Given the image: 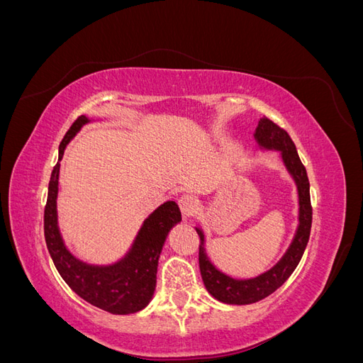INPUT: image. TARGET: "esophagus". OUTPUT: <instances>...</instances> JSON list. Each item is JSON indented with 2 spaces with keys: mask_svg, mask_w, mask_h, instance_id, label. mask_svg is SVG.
<instances>
[{
  "mask_svg": "<svg viewBox=\"0 0 363 363\" xmlns=\"http://www.w3.org/2000/svg\"><path fill=\"white\" fill-rule=\"evenodd\" d=\"M179 206H180V211L183 213V216L189 218L196 211H199V200H196L195 196L191 194H183L179 199Z\"/></svg>",
  "mask_w": 363,
  "mask_h": 363,
  "instance_id": "34e87169",
  "label": "esophagus"
}]
</instances>
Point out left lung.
Instances as JSON below:
<instances>
[{
    "mask_svg": "<svg viewBox=\"0 0 363 363\" xmlns=\"http://www.w3.org/2000/svg\"><path fill=\"white\" fill-rule=\"evenodd\" d=\"M260 148L265 150H279L281 152V160L284 167L295 180L296 189H298V201H300V215H298V228H296L295 238L291 247L284 252V256L274 265L269 271L260 274L255 279L238 280L227 276L213 267V263L208 260L204 250V235L200 228H196V233L200 236V271L204 281L206 289L211 292L216 300L227 304H251L267 298L268 295L276 292L281 284L286 281L294 269L298 265L303 252L309 242L311 227H312V204H311V184L307 179V172L304 164L300 160L296 152L295 144L286 130L267 116L259 121L255 135Z\"/></svg>",
    "mask_w": 363,
    "mask_h": 363,
    "instance_id": "1",
    "label": "left lung"
}]
</instances>
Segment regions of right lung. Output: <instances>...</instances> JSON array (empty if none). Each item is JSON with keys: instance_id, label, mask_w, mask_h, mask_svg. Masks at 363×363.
<instances>
[{"instance_id": "obj_1", "label": "right lung", "mask_w": 363, "mask_h": 363, "mask_svg": "<svg viewBox=\"0 0 363 363\" xmlns=\"http://www.w3.org/2000/svg\"><path fill=\"white\" fill-rule=\"evenodd\" d=\"M86 123H89V119L84 115L77 118L60 142L59 162L51 172L48 199L43 212L45 242L62 279L84 301L115 315L135 313L144 309L152 298L162 247L169 230L182 221V213L175 201L159 206L140 227L128 255L113 265H87L74 257L65 247L59 232L56 200L63 151Z\"/></svg>"}]
</instances>
